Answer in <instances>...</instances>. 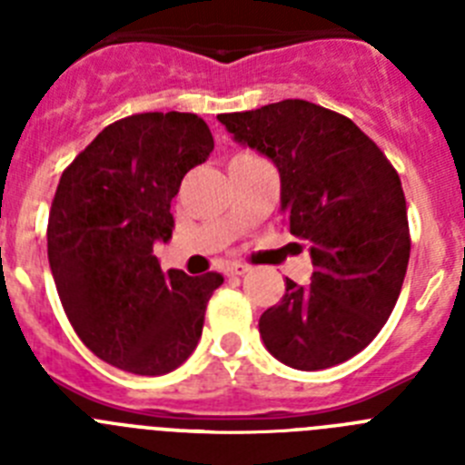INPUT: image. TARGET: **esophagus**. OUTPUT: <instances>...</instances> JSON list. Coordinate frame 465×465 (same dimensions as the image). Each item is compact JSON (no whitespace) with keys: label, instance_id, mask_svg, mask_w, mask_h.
Masks as SVG:
<instances>
[{"label":"esophagus","instance_id":"obj_1","mask_svg":"<svg viewBox=\"0 0 465 465\" xmlns=\"http://www.w3.org/2000/svg\"><path fill=\"white\" fill-rule=\"evenodd\" d=\"M249 265H242V262H235V265H230L228 268V274H235V277H240V274H246L249 272Z\"/></svg>","mask_w":465,"mask_h":465}]
</instances>
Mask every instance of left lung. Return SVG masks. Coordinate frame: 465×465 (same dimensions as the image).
Masks as SVG:
<instances>
[{"instance_id":"8db88e82","label":"left lung","mask_w":465,"mask_h":465,"mask_svg":"<svg viewBox=\"0 0 465 465\" xmlns=\"http://www.w3.org/2000/svg\"><path fill=\"white\" fill-rule=\"evenodd\" d=\"M219 121L237 143L279 170L282 212L312 256V283L286 279L262 312L270 354L295 371L344 363L391 316L410 261L401 179L354 121L305 100H283Z\"/></svg>"}]
</instances>
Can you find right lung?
Segmentation results:
<instances>
[{
  "label": "right lung",
  "instance_id": "obj_1",
  "mask_svg": "<svg viewBox=\"0 0 465 465\" xmlns=\"http://www.w3.org/2000/svg\"><path fill=\"white\" fill-rule=\"evenodd\" d=\"M213 151L195 114L111 123L63 172L48 213V262L81 342L134 375H165L195 351L219 272L160 270L182 179Z\"/></svg>",
  "mask_w": 465,
  "mask_h": 465
}]
</instances>
